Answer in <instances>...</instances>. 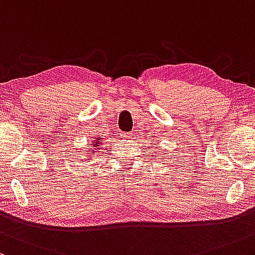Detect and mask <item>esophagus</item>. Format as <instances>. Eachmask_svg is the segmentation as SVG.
Here are the masks:
<instances>
[{
	"instance_id": "1",
	"label": "esophagus",
	"mask_w": 255,
	"mask_h": 255,
	"mask_svg": "<svg viewBox=\"0 0 255 255\" xmlns=\"http://www.w3.org/2000/svg\"><path fill=\"white\" fill-rule=\"evenodd\" d=\"M120 136H122L123 138H128V139H130L131 137L133 136V133H132V132H122V133H120Z\"/></svg>"
}]
</instances>
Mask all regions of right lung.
Here are the masks:
<instances>
[{"instance_id": "1", "label": "right lung", "mask_w": 255, "mask_h": 255, "mask_svg": "<svg viewBox=\"0 0 255 255\" xmlns=\"http://www.w3.org/2000/svg\"><path fill=\"white\" fill-rule=\"evenodd\" d=\"M100 144H101V138L96 139V141H94V143H93L94 147H100ZM91 153H94V151H89V153H88V154H89V155H90ZM89 158H90V156H89Z\"/></svg>"}]
</instances>
